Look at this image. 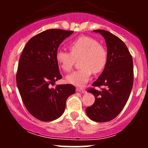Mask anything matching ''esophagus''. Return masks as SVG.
Instances as JSON below:
<instances>
[{
	"mask_svg": "<svg viewBox=\"0 0 148 148\" xmlns=\"http://www.w3.org/2000/svg\"><path fill=\"white\" fill-rule=\"evenodd\" d=\"M76 91L77 92H81V93H86V90H85V89L84 88H76Z\"/></svg>",
	"mask_w": 148,
	"mask_h": 148,
	"instance_id": "1",
	"label": "esophagus"
}]
</instances>
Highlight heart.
<instances>
[{
  "instance_id": "1",
  "label": "heart",
  "mask_w": 148,
  "mask_h": 148,
  "mask_svg": "<svg viewBox=\"0 0 148 148\" xmlns=\"http://www.w3.org/2000/svg\"><path fill=\"white\" fill-rule=\"evenodd\" d=\"M71 53L58 50L56 60L64 72L71 71L75 60L81 58L79 70L74 72L66 78L69 84L84 86L88 83L92 72L99 73L103 70L107 61V52L104 47L95 39L82 36L71 42Z\"/></svg>"
}]
</instances>
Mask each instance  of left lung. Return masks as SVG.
<instances>
[{
  "mask_svg": "<svg viewBox=\"0 0 148 148\" xmlns=\"http://www.w3.org/2000/svg\"><path fill=\"white\" fill-rule=\"evenodd\" d=\"M104 38L107 47V61L102 73L92 86H104L101 91L92 88L95 103L86 108V114L97 123L111 121L118 115L130 97L134 82L133 60L125 44L104 30H95Z\"/></svg>",
  "mask_w": 148,
  "mask_h": 148,
  "instance_id": "1",
  "label": "left lung"
}]
</instances>
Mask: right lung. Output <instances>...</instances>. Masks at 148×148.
<instances>
[{"label":"right lung","mask_w":148,"mask_h":148,"mask_svg":"<svg viewBox=\"0 0 148 148\" xmlns=\"http://www.w3.org/2000/svg\"><path fill=\"white\" fill-rule=\"evenodd\" d=\"M74 31L49 29L27 42L18 61L16 84L28 112L44 122L55 120L63 114L67 99L76 89L71 84L58 85L62 79L56 54L64 39Z\"/></svg>","instance_id":"obj_1"}]
</instances>
